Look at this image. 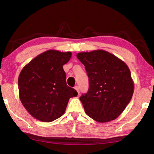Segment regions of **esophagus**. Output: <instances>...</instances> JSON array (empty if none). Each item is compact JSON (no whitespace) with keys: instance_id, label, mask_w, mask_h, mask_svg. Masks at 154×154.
Returning a JSON list of instances; mask_svg holds the SVG:
<instances>
[{"instance_id":"34e87169","label":"esophagus","mask_w":154,"mask_h":154,"mask_svg":"<svg viewBox=\"0 0 154 154\" xmlns=\"http://www.w3.org/2000/svg\"><path fill=\"white\" fill-rule=\"evenodd\" d=\"M75 89L77 91L78 94H79V87H78V86H75Z\"/></svg>"}]
</instances>
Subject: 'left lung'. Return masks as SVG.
<instances>
[{"mask_svg": "<svg viewBox=\"0 0 154 154\" xmlns=\"http://www.w3.org/2000/svg\"><path fill=\"white\" fill-rule=\"evenodd\" d=\"M77 57L89 77V90L80 97L87 115L98 122L115 120L130 103L134 90L128 67L104 50L81 52Z\"/></svg>", "mask_w": 154, "mask_h": 154, "instance_id": "8db88e82", "label": "left lung"}]
</instances>
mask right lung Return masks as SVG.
Instances as JSON below:
<instances>
[{
    "mask_svg": "<svg viewBox=\"0 0 154 154\" xmlns=\"http://www.w3.org/2000/svg\"><path fill=\"white\" fill-rule=\"evenodd\" d=\"M71 52L50 50L34 58L22 69L18 77L19 97L23 106L35 119L50 122L65 112L70 98L77 92L67 85L63 65Z\"/></svg>",
    "mask_w": 154,
    "mask_h": 154,
    "instance_id": "1",
    "label": "right lung"
}]
</instances>
